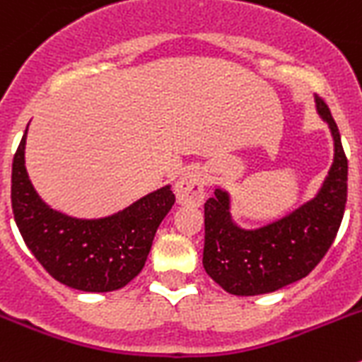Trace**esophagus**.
Masks as SVG:
<instances>
[{
  "instance_id": "1",
  "label": "esophagus",
  "mask_w": 362,
  "mask_h": 362,
  "mask_svg": "<svg viewBox=\"0 0 362 362\" xmlns=\"http://www.w3.org/2000/svg\"><path fill=\"white\" fill-rule=\"evenodd\" d=\"M206 172L199 166H192L185 172L179 181L175 183V194H177L179 203L183 204H203L206 197Z\"/></svg>"
}]
</instances>
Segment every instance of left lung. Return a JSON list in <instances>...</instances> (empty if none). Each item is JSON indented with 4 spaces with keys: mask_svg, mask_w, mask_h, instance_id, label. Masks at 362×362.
Wrapping results in <instances>:
<instances>
[{
    "mask_svg": "<svg viewBox=\"0 0 362 362\" xmlns=\"http://www.w3.org/2000/svg\"><path fill=\"white\" fill-rule=\"evenodd\" d=\"M315 105L334 136V163L319 194L283 219L257 230L232 223L230 197L217 188L204 203L203 267L233 296H261L303 279L334 243L348 197V159L328 105Z\"/></svg>",
    "mask_w": 362,
    "mask_h": 362,
    "instance_id": "left-lung-1",
    "label": "left lung"
}]
</instances>
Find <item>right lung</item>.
<instances>
[{
    "label": "right lung",
    "instance_id": "obj_1",
    "mask_svg": "<svg viewBox=\"0 0 362 362\" xmlns=\"http://www.w3.org/2000/svg\"><path fill=\"white\" fill-rule=\"evenodd\" d=\"M25 130L12 161V212L28 250L50 276L81 292L123 288L143 270L175 196L163 187L114 216L76 219L40 199L25 168Z\"/></svg>",
    "mask_w": 362,
    "mask_h": 362
}]
</instances>
